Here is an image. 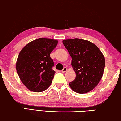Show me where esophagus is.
I'll return each instance as SVG.
<instances>
[{"label":"esophagus","instance_id":"1","mask_svg":"<svg viewBox=\"0 0 121 121\" xmlns=\"http://www.w3.org/2000/svg\"><path fill=\"white\" fill-rule=\"evenodd\" d=\"M67 71V68H66V67H64V68H63V70H62V73H64L66 72V71Z\"/></svg>","mask_w":121,"mask_h":121}]
</instances>
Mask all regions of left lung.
Instances as JSON below:
<instances>
[{
  "mask_svg": "<svg viewBox=\"0 0 121 121\" xmlns=\"http://www.w3.org/2000/svg\"><path fill=\"white\" fill-rule=\"evenodd\" d=\"M63 43L72 58L71 65L76 76L69 83L71 88L80 94L86 93L95 87L101 79L105 59L99 48L87 40L65 39Z\"/></svg>",
  "mask_w": 121,
  "mask_h": 121,
  "instance_id": "1",
  "label": "left lung"
}]
</instances>
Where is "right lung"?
Returning a JSON list of instances; mask_svg holds the SVG:
<instances>
[{"label": "right lung", "mask_w": 121, "mask_h": 121, "mask_svg": "<svg viewBox=\"0 0 121 121\" xmlns=\"http://www.w3.org/2000/svg\"><path fill=\"white\" fill-rule=\"evenodd\" d=\"M58 41L39 38L29 42L20 52L16 69L21 81L32 92H41L50 86L55 74L50 53Z\"/></svg>", "instance_id": "obj_1"}]
</instances>
